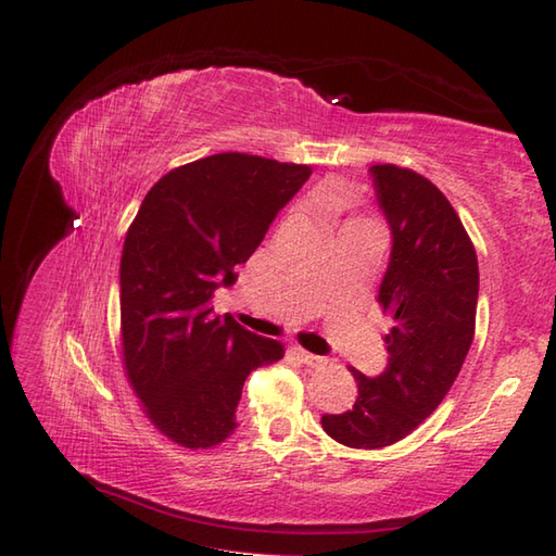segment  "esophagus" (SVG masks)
Returning <instances> with one entry per match:
<instances>
[{
    "instance_id": "34e87169",
    "label": "esophagus",
    "mask_w": 556,
    "mask_h": 556,
    "mask_svg": "<svg viewBox=\"0 0 556 556\" xmlns=\"http://www.w3.org/2000/svg\"><path fill=\"white\" fill-rule=\"evenodd\" d=\"M299 356H301V361L305 363V365H311V368H325L327 365V358H323V356H315V353H308V351H299Z\"/></svg>"
}]
</instances>
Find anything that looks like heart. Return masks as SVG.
I'll return each mask as SVG.
<instances>
[{
  "instance_id": "heart-1",
  "label": "heart",
  "mask_w": 556,
  "mask_h": 556,
  "mask_svg": "<svg viewBox=\"0 0 556 556\" xmlns=\"http://www.w3.org/2000/svg\"><path fill=\"white\" fill-rule=\"evenodd\" d=\"M313 200L325 215L339 217L341 212H346L351 207V191L341 181H327L317 188Z\"/></svg>"
}]
</instances>
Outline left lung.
Listing matches in <instances>:
<instances>
[{
	"instance_id": "obj_1",
	"label": "left lung",
	"mask_w": 556,
	"mask_h": 556,
	"mask_svg": "<svg viewBox=\"0 0 556 556\" xmlns=\"http://www.w3.org/2000/svg\"><path fill=\"white\" fill-rule=\"evenodd\" d=\"M372 186L392 229V255L380 285L392 317L387 368L353 370L358 396L323 416L325 432L351 448L404 440L452 389L476 334L478 257L456 210L432 181L396 164H372Z\"/></svg>"
}]
</instances>
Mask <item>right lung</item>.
<instances>
[{"label":"right lung","instance_id":"obj_1","mask_svg":"<svg viewBox=\"0 0 556 556\" xmlns=\"http://www.w3.org/2000/svg\"><path fill=\"white\" fill-rule=\"evenodd\" d=\"M313 169L245 152L176 167L150 188L122 251V353L143 413L172 442L207 448L236 428L245 377L285 356L210 305L231 287Z\"/></svg>","mask_w":556,"mask_h":556}]
</instances>
